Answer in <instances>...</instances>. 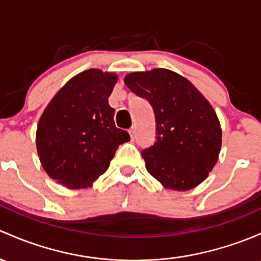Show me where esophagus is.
Wrapping results in <instances>:
<instances>
[{"label": "esophagus", "mask_w": 261, "mask_h": 261, "mask_svg": "<svg viewBox=\"0 0 261 261\" xmlns=\"http://www.w3.org/2000/svg\"><path fill=\"white\" fill-rule=\"evenodd\" d=\"M128 134H130V138L131 140L135 139V127H131L130 131H128Z\"/></svg>", "instance_id": "esophagus-1"}]
</instances>
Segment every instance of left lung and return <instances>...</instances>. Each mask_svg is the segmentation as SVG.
I'll use <instances>...</instances> for the list:
<instances>
[{
  "mask_svg": "<svg viewBox=\"0 0 261 261\" xmlns=\"http://www.w3.org/2000/svg\"><path fill=\"white\" fill-rule=\"evenodd\" d=\"M123 81L155 112L156 142L141 152L149 174L171 190L201 184L218 161L223 134L209 101L188 79L166 68L131 72Z\"/></svg>",
  "mask_w": 261,
  "mask_h": 261,
  "instance_id": "left-lung-1",
  "label": "left lung"
}]
</instances>
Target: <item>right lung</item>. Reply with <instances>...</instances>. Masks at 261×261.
<instances>
[{
    "mask_svg": "<svg viewBox=\"0 0 261 261\" xmlns=\"http://www.w3.org/2000/svg\"><path fill=\"white\" fill-rule=\"evenodd\" d=\"M115 72L90 68L67 81L37 123L36 147L43 170L68 189L91 186L108 170L119 145L130 141L117 128L109 97Z\"/></svg>",
    "mask_w": 261,
    "mask_h": 261,
    "instance_id": "obj_1",
    "label": "right lung"
}]
</instances>
